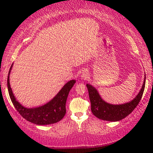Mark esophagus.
I'll use <instances>...</instances> for the list:
<instances>
[{
	"mask_svg": "<svg viewBox=\"0 0 153 153\" xmlns=\"http://www.w3.org/2000/svg\"><path fill=\"white\" fill-rule=\"evenodd\" d=\"M88 76H89V74H88V70H83L81 74V79H82V80H85V79L88 78Z\"/></svg>",
	"mask_w": 153,
	"mask_h": 153,
	"instance_id": "1",
	"label": "esophagus"
}]
</instances>
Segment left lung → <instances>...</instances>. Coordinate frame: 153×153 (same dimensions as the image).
I'll list each match as a JSON object with an SVG mask.
<instances>
[{"label": "left lung", "instance_id": "left-lung-1", "mask_svg": "<svg viewBox=\"0 0 153 153\" xmlns=\"http://www.w3.org/2000/svg\"><path fill=\"white\" fill-rule=\"evenodd\" d=\"M146 84V75L143 85L138 95L131 101L122 104H111L106 102L100 97L95 87L87 83L90 101L91 103V111L99 119L106 121L116 122L125 118L137 107L143 95Z\"/></svg>", "mask_w": 153, "mask_h": 153}]
</instances>
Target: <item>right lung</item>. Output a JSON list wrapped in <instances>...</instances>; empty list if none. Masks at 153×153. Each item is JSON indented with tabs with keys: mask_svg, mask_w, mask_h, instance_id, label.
<instances>
[{
	"mask_svg": "<svg viewBox=\"0 0 153 153\" xmlns=\"http://www.w3.org/2000/svg\"><path fill=\"white\" fill-rule=\"evenodd\" d=\"M12 65L10 67L7 76V88L10 97L16 111L23 118L29 122L39 125L53 124L62 120L66 114L65 104L68 94L76 81L70 80L64 85L57 95L51 100L42 106L35 108H26L22 105L14 97L10 87V74Z\"/></svg>",
	"mask_w": 153,
	"mask_h": 153,
	"instance_id": "add662e5",
	"label": "right lung"
}]
</instances>
